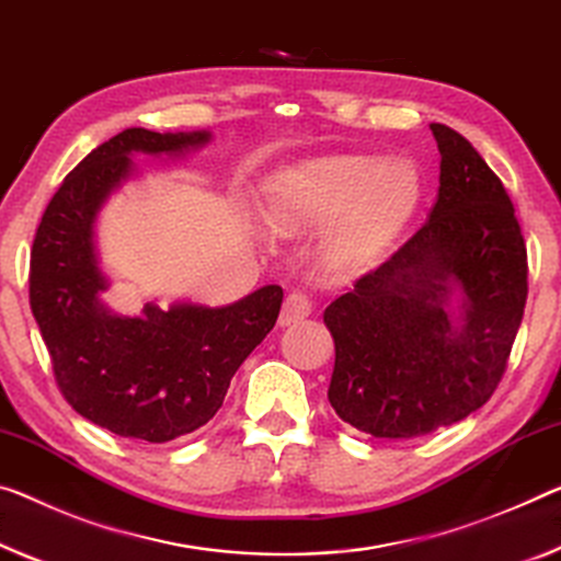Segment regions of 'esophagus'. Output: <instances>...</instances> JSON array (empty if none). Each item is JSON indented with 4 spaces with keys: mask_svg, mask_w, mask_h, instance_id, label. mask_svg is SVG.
Here are the masks:
<instances>
[{
    "mask_svg": "<svg viewBox=\"0 0 561 561\" xmlns=\"http://www.w3.org/2000/svg\"><path fill=\"white\" fill-rule=\"evenodd\" d=\"M310 308H313V304H310V298L306 296V293L293 290L290 296L286 298V304H283V308H280L278 323L280 325H290V323L304 321V318L310 316Z\"/></svg>",
    "mask_w": 561,
    "mask_h": 561,
    "instance_id": "obj_1",
    "label": "esophagus"
}]
</instances>
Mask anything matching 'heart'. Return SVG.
Masks as SVG:
<instances>
[{
  "label": "heart",
  "instance_id": "heart-1",
  "mask_svg": "<svg viewBox=\"0 0 561 561\" xmlns=\"http://www.w3.org/2000/svg\"><path fill=\"white\" fill-rule=\"evenodd\" d=\"M419 195V175L409 162L325 154L271 180L268 222L283 236L329 222L321 238L323 265L333 273H356L393 243Z\"/></svg>",
  "mask_w": 561,
  "mask_h": 561
}]
</instances>
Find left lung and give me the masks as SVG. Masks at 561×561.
<instances>
[{
	"instance_id": "1",
	"label": "left lung",
	"mask_w": 561,
	"mask_h": 561,
	"mask_svg": "<svg viewBox=\"0 0 561 561\" xmlns=\"http://www.w3.org/2000/svg\"><path fill=\"white\" fill-rule=\"evenodd\" d=\"M431 133L442 175L428 220L323 313L331 407L376 438L424 436L484 407L527 304V245L502 180L467 137Z\"/></svg>"
}]
</instances>
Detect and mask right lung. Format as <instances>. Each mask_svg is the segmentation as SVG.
<instances>
[{
	"instance_id": "add662e5",
	"label": "right lung",
	"mask_w": 561,
	"mask_h": 561,
	"mask_svg": "<svg viewBox=\"0 0 561 561\" xmlns=\"http://www.w3.org/2000/svg\"><path fill=\"white\" fill-rule=\"evenodd\" d=\"M210 133L130 127L94 148L51 195L32 243L30 306L67 403L125 438L165 444L208 424L230 378L278 321L283 288L265 286L210 308L148 304L119 316L102 300L94 220L133 175V152L180 154Z\"/></svg>"
}]
</instances>
